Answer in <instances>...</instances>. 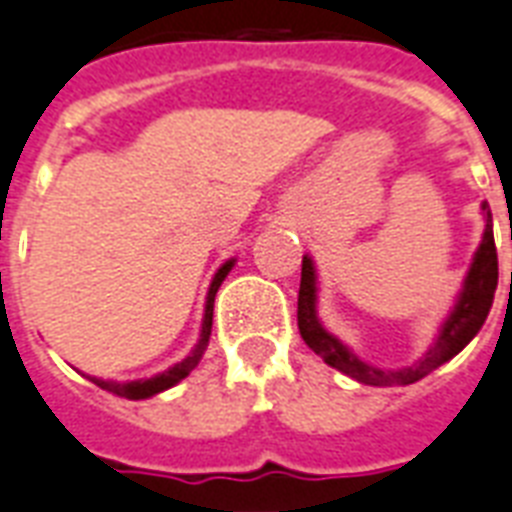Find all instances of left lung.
<instances>
[{
	"label": "left lung",
	"instance_id": "obj_1",
	"mask_svg": "<svg viewBox=\"0 0 512 512\" xmlns=\"http://www.w3.org/2000/svg\"><path fill=\"white\" fill-rule=\"evenodd\" d=\"M480 213H483V237L461 291L456 294L451 313L445 315V321L437 329L434 343L426 348L416 361H410L405 367L397 370H386V367H375L370 361H364L359 353L353 351L351 345H345L337 334H332L318 318V270H315L313 256H302V280H299V307L297 321L299 334L313 348L321 359L340 370L348 378L359 380L364 386H410L416 380L426 378L429 372L443 367L445 361H451L456 353H461L480 326L486 324L489 310L494 305V291H497L499 267H497V248H494V224H491V207L489 202H480Z\"/></svg>",
	"mask_w": 512,
	"mask_h": 512
}]
</instances>
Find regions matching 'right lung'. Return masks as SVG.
Wrapping results in <instances>:
<instances>
[{
  "label": "right lung",
  "instance_id": "obj_1",
  "mask_svg": "<svg viewBox=\"0 0 512 512\" xmlns=\"http://www.w3.org/2000/svg\"><path fill=\"white\" fill-rule=\"evenodd\" d=\"M234 261H237V259L224 261V264L218 267V272H215V275H213V280H210V288H207V297H205V315H202V332H199L197 345L191 348V353H188L186 359L178 361V364H172L169 370L159 372V375H153V378L126 380V383H121V380H102V378H91V375H88V380H91V383H96V386H99V388H105V391H110V394H115V397L151 399V397H156V394H161V391H167V388L178 386V383L183 378H188L191 372L197 370V364H199V361H202V353H205L207 343H210V329H213V302H215V294H218V288H221V283H224V280H226V275L232 272Z\"/></svg>",
  "mask_w": 512,
  "mask_h": 512
}]
</instances>
